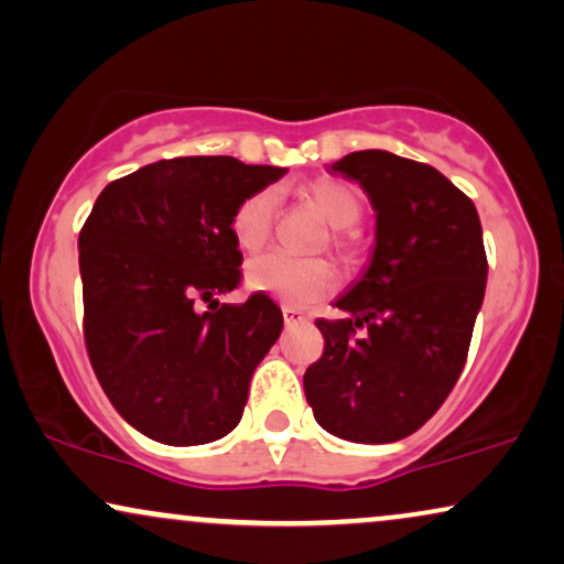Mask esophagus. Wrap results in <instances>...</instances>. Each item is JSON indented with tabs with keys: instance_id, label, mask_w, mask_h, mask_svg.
Segmentation results:
<instances>
[{
	"instance_id": "1",
	"label": "esophagus",
	"mask_w": 564,
	"mask_h": 564,
	"mask_svg": "<svg viewBox=\"0 0 564 564\" xmlns=\"http://www.w3.org/2000/svg\"><path fill=\"white\" fill-rule=\"evenodd\" d=\"M283 319H286V325H302L306 323V317L302 315V312L296 310V306H283Z\"/></svg>"
}]
</instances>
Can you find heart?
Here are the masks:
<instances>
[{"label":"heart","mask_w":564,"mask_h":564,"mask_svg":"<svg viewBox=\"0 0 564 564\" xmlns=\"http://www.w3.org/2000/svg\"><path fill=\"white\" fill-rule=\"evenodd\" d=\"M304 197L319 210L327 224L335 229V245L346 247V231L359 224L365 213V197L348 182L317 180L304 189ZM275 195L260 189L241 199L234 210L231 231L241 249L254 252L265 245L273 229ZM247 286L258 294H268L289 306H310L333 294L338 286V275L330 262L323 260H294L289 254L268 252L254 258L247 265Z\"/></svg>","instance_id":"heart-1"}]
</instances>
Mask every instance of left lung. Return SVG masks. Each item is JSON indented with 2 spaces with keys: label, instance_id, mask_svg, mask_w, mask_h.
I'll return each mask as SVG.
<instances>
[{
  "label": "left lung",
  "instance_id": "obj_1",
  "mask_svg": "<svg viewBox=\"0 0 564 564\" xmlns=\"http://www.w3.org/2000/svg\"><path fill=\"white\" fill-rule=\"evenodd\" d=\"M359 182L377 216L367 273L317 319L325 351L306 369L317 424L348 442L409 437L451 395L487 289L474 203L426 163L356 151L327 166Z\"/></svg>",
  "mask_w": 564,
  "mask_h": 564
}]
</instances>
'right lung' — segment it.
<instances>
[{"label": "right lung", "instance_id": "1", "mask_svg": "<svg viewBox=\"0 0 564 564\" xmlns=\"http://www.w3.org/2000/svg\"><path fill=\"white\" fill-rule=\"evenodd\" d=\"M283 174L189 155L148 163L93 205L77 239L85 346L111 405L145 437L205 445L239 424L283 315L265 294L218 304L241 281L231 218Z\"/></svg>", "mask_w": 564, "mask_h": 564}]
</instances>
